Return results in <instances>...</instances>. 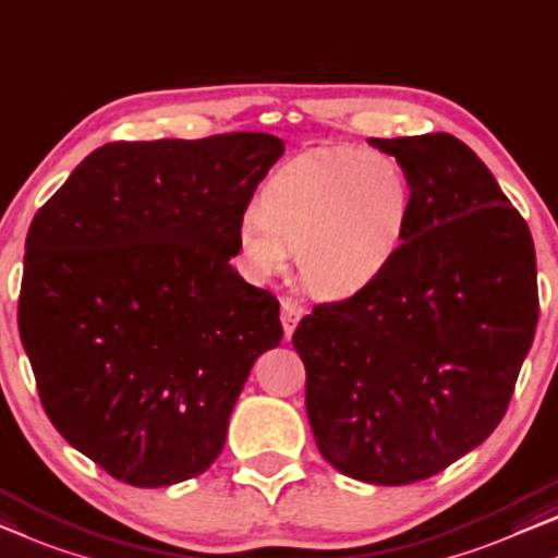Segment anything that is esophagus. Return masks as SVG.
<instances>
[{
	"instance_id": "34e87169",
	"label": "esophagus",
	"mask_w": 558,
	"mask_h": 558,
	"mask_svg": "<svg viewBox=\"0 0 558 558\" xmlns=\"http://www.w3.org/2000/svg\"><path fill=\"white\" fill-rule=\"evenodd\" d=\"M302 317H304V304L292 294L281 296V325H284L287 337L294 335V329H296L299 319H302Z\"/></svg>"
}]
</instances>
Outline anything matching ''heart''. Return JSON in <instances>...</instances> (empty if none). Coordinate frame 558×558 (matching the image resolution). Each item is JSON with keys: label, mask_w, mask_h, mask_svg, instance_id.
<instances>
[{"label": "heart", "mask_w": 558, "mask_h": 558, "mask_svg": "<svg viewBox=\"0 0 558 558\" xmlns=\"http://www.w3.org/2000/svg\"><path fill=\"white\" fill-rule=\"evenodd\" d=\"M413 189L379 150L310 148L266 181L262 206L239 219V246L256 274L287 269L292 252L306 287L347 299L383 277L405 241Z\"/></svg>", "instance_id": "heart-1"}]
</instances>
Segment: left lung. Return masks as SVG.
I'll list each match as a JSON object with an SVG mask.
<instances>
[{
	"label": "left lung",
	"mask_w": 558,
	"mask_h": 558,
	"mask_svg": "<svg viewBox=\"0 0 558 558\" xmlns=\"http://www.w3.org/2000/svg\"><path fill=\"white\" fill-rule=\"evenodd\" d=\"M369 145L413 189L405 241L373 287L314 306L292 344L319 453L354 481L405 486L478 448L506 415L538 322L536 252L463 141Z\"/></svg>",
	"instance_id": "obj_1"
}]
</instances>
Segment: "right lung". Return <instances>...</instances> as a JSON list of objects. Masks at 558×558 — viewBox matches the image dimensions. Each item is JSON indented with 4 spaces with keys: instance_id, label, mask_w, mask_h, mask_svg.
Here are the masks:
<instances>
[{
    "instance_id": "right-lung-1",
    "label": "right lung",
    "mask_w": 558,
    "mask_h": 558,
    "mask_svg": "<svg viewBox=\"0 0 558 558\" xmlns=\"http://www.w3.org/2000/svg\"><path fill=\"white\" fill-rule=\"evenodd\" d=\"M284 143L266 133L108 143L27 233L20 337L47 417L112 478L160 488L223 450L279 302L229 264Z\"/></svg>"
}]
</instances>
